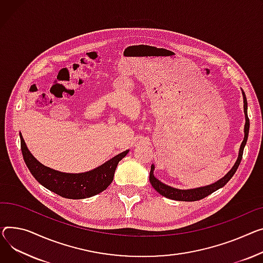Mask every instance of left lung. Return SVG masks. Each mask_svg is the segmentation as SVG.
I'll use <instances>...</instances> for the list:
<instances>
[{"instance_id": "8db88e82", "label": "left lung", "mask_w": 263, "mask_h": 263, "mask_svg": "<svg viewBox=\"0 0 263 263\" xmlns=\"http://www.w3.org/2000/svg\"><path fill=\"white\" fill-rule=\"evenodd\" d=\"M242 96H243V109H244V115H246V125H244V138L241 143L240 149H239V154L237 157V161L234 164V166L232 167V169L227 172L223 178H221L220 180H218L217 182L211 184V185H206V186H202V187H197V188H191V189H179V188H174L171 186H168L164 183H162L160 180H157L154 174V165H151V170H150V177H149V181L152 185V187L159 192L160 195H162L163 197H166L170 200H174V201H183V202H194V201H199L209 195H212L213 192H215L216 190L222 188L223 186L226 185V183L229 182L233 176L235 174V172L237 171L241 159H242V154H243V149L247 145L248 142V137H249V130H250V119L248 116V101H247V97L244 92L242 91Z\"/></svg>"}]
</instances>
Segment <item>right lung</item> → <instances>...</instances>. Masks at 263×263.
<instances>
[{"label":"right lung","mask_w":263,"mask_h":263,"mask_svg":"<svg viewBox=\"0 0 263 263\" xmlns=\"http://www.w3.org/2000/svg\"><path fill=\"white\" fill-rule=\"evenodd\" d=\"M21 150L30 173L42 186L66 199H86L106 190L112 183L116 167L129 150L121 152L102 165L82 173L61 172L41 164L28 150L20 133Z\"/></svg>","instance_id":"add662e5"}]
</instances>
